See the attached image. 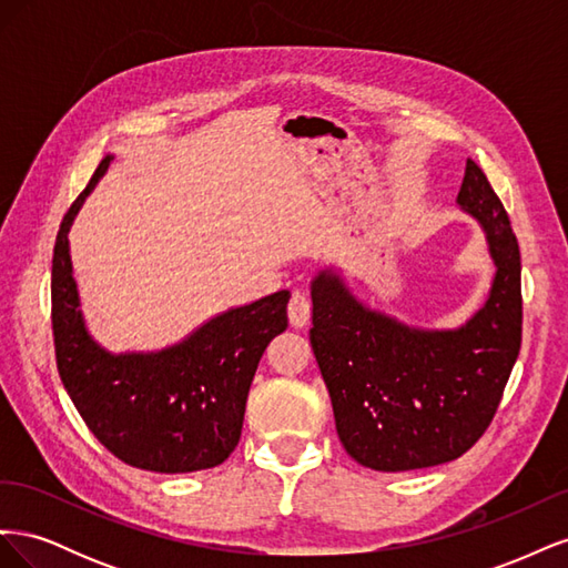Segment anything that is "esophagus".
Listing matches in <instances>:
<instances>
[{"mask_svg":"<svg viewBox=\"0 0 568 568\" xmlns=\"http://www.w3.org/2000/svg\"><path fill=\"white\" fill-rule=\"evenodd\" d=\"M311 311H313L311 298H307L305 294H301V291H294V296H291V301H288V320H291V324H294L296 329H301V326H305L307 322H311Z\"/></svg>","mask_w":568,"mask_h":568,"instance_id":"obj_1","label":"esophagus"}]
</instances>
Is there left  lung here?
Returning a JSON list of instances; mask_svg holds the SVG:
<instances>
[{"label":"left lung","mask_w":568,"mask_h":568,"mask_svg":"<svg viewBox=\"0 0 568 568\" xmlns=\"http://www.w3.org/2000/svg\"><path fill=\"white\" fill-rule=\"evenodd\" d=\"M486 232L495 280L459 329H415L359 303L336 272L313 280L311 343L346 453L376 471L436 467L486 434L521 348V255L471 159L457 194Z\"/></svg>","instance_id":"8db88e82"}]
</instances>
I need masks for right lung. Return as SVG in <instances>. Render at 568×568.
<instances>
[{"label": "right lung", "mask_w": 568, "mask_h": 568, "mask_svg": "<svg viewBox=\"0 0 568 568\" xmlns=\"http://www.w3.org/2000/svg\"><path fill=\"white\" fill-rule=\"evenodd\" d=\"M99 163L63 215L51 261V329L57 367L80 417L120 462L156 474L217 467L242 436L248 388L267 343L282 334L288 291L213 317L159 353L104 351L84 329L68 230L106 173Z\"/></svg>", "instance_id": "add662e5"}]
</instances>
